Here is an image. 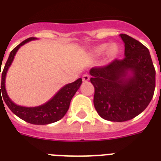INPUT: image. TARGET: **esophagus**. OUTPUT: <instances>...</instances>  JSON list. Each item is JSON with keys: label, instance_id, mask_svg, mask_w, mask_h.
<instances>
[{"label": "esophagus", "instance_id": "obj_1", "mask_svg": "<svg viewBox=\"0 0 161 161\" xmlns=\"http://www.w3.org/2000/svg\"><path fill=\"white\" fill-rule=\"evenodd\" d=\"M82 80H83L84 81H88L89 80H90V76H89V75H84L82 76Z\"/></svg>", "mask_w": 161, "mask_h": 161}]
</instances>
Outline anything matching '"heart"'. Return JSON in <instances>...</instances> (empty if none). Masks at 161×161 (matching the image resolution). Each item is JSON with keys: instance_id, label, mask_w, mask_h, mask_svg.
<instances>
[{"instance_id": "b5f03b06", "label": "heart", "mask_w": 161, "mask_h": 161, "mask_svg": "<svg viewBox=\"0 0 161 161\" xmlns=\"http://www.w3.org/2000/svg\"><path fill=\"white\" fill-rule=\"evenodd\" d=\"M106 47H107V44H101L98 46L97 47H95V54L96 56H99L101 55L103 53V52L105 51ZM117 52H118V48L115 45H111L107 49V56L108 58H113L114 56L116 55Z\"/></svg>"}]
</instances>
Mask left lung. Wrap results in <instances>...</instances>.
<instances>
[{"label": "left lung", "mask_w": 161, "mask_h": 161, "mask_svg": "<svg viewBox=\"0 0 161 161\" xmlns=\"http://www.w3.org/2000/svg\"><path fill=\"white\" fill-rule=\"evenodd\" d=\"M120 36L125 58L90 71L95 109L103 119L113 122H125L143 112L155 88V70L148 48L127 34Z\"/></svg>", "instance_id": "left-lung-1"}]
</instances>
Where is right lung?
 Masks as SVG:
<instances>
[{"label":"right lung","mask_w":161,"mask_h":161,"mask_svg":"<svg viewBox=\"0 0 161 161\" xmlns=\"http://www.w3.org/2000/svg\"><path fill=\"white\" fill-rule=\"evenodd\" d=\"M34 39H35V38H27L14 47L10 52V56L8 58L7 62L5 65L2 72H1L0 68V75H1V83L0 86V92L1 90V94L0 93V95H2L4 101L6 103L8 108L11 110L12 113H14L19 119L27 122V123H32V124L45 125V124L55 123L64 117V115L68 110L72 97L74 96L75 92L77 91L81 85L82 80L81 78H80V79L76 80L75 81L65 86L56 94L53 99L41 106L34 108L22 107V106H19L13 103L10 99V98L8 97L7 94H6V87H5V79H6V72H7L8 68L11 65L14 55L18 51V49L20 47V46L24 45L29 41L34 40Z\"/></svg>","instance_id":"add662e5"}]
</instances>
